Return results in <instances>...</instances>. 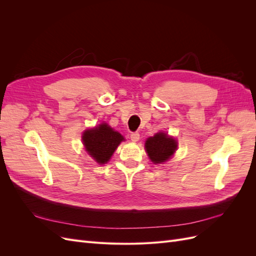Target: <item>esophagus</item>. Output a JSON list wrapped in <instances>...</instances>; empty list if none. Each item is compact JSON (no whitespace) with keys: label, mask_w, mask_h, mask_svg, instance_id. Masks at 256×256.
I'll list each match as a JSON object with an SVG mask.
<instances>
[{"label":"esophagus","mask_w":256,"mask_h":256,"mask_svg":"<svg viewBox=\"0 0 256 256\" xmlns=\"http://www.w3.org/2000/svg\"><path fill=\"white\" fill-rule=\"evenodd\" d=\"M130 138L132 142H138L140 140V134H138V132H132L130 134Z\"/></svg>","instance_id":"esophagus-1"}]
</instances>
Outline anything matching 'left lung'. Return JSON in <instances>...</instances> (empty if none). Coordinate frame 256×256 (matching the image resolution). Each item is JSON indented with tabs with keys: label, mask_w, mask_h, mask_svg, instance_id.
Wrapping results in <instances>:
<instances>
[{
	"label": "left lung",
	"mask_w": 256,
	"mask_h": 256,
	"mask_svg": "<svg viewBox=\"0 0 256 256\" xmlns=\"http://www.w3.org/2000/svg\"><path fill=\"white\" fill-rule=\"evenodd\" d=\"M176 141L164 132L147 138L145 148L154 164H161L171 158L176 150Z\"/></svg>",
	"instance_id": "obj_1"
}]
</instances>
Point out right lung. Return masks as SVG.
Returning a JSON list of instances; mask_svg holds the SVG:
<instances>
[{
    "label": "right lung",
    "instance_id": "right-lung-1",
    "mask_svg": "<svg viewBox=\"0 0 256 256\" xmlns=\"http://www.w3.org/2000/svg\"><path fill=\"white\" fill-rule=\"evenodd\" d=\"M82 138L85 148L100 164L109 161L115 150L124 140L120 134L114 131L106 124H102L99 127L86 130Z\"/></svg>",
    "mask_w": 256,
    "mask_h": 256
}]
</instances>
